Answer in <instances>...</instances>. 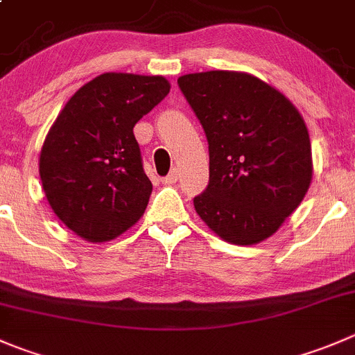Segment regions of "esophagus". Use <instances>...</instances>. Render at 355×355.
Returning a JSON list of instances; mask_svg holds the SVG:
<instances>
[{"mask_svg":"<svg viewBox=\"0 0 355 355\" xmlns=\"http://www.w3.org/2000/svg\"><path fill=\"white\" fill-rule=\"evenodd\" d=\"M177 180H178V171L177 170L170 171V175H166V177L161 178V182H163L164 185H171V184H175Z\"/></svg>","mask_w":355,"mask_h":355,"instance_id":"1","label":"esophagus"}]
</instances>
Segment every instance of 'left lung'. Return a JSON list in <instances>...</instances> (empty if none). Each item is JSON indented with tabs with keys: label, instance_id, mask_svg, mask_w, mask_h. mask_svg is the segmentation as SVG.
Here are the masks:
<instances>
[{
	"label": "left lung",
	"instance_id": "8db88e82",
	"mask_svg": "<svg viewBox=\"0 0 355 355\" xmlns=\"http://www.w3.org/2000/svg\"><path fill=\"white\" fill-rule=\"evenodd\" d=\"M205 128L209 184L194 198L199 218L220 239L251 246L277 232L309 191V130L286 95L248 72L178 78Z\"/></svg>",
	"mask_w": 355,
	"mask_h": 355
}]
</instances>
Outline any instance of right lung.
I'll list each match as a JSON object with an SVG mask.
<instances>
[{
	"mask_svg": "<svg viewBox=\"0 0 355 355\" xmlns=\"http://www.w3.org/2000/svg\"><path fill=\"white\" fill-rule=\"evenodd\" d=\"M170 88L163 76L105 72L83 85L51 125L41 185L58 220L81 239H116L142 218L153 184L133 126Z\"/></svg>",
	"mask_w": 355,
	"mask_h": 355,
	"instance_id": "add662e5",
	"label": "right lung"
}]
</instances>
